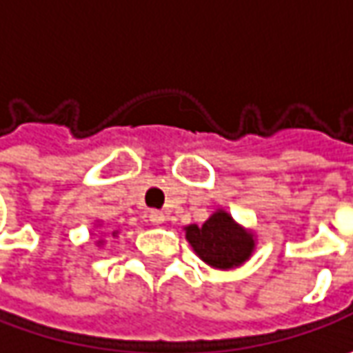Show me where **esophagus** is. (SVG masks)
Here are the masks:
<instances>
[{"mask_svg": "<svg viewBox=\"0 0 353 353\" xmlns=\"http://www.w3.org/2000/svg\"><path fill=\"white\" fill-rule=\"evenodd\" d=\"M149 222H151V224H155V225L163 224V222H165V214H163V212H159V210H151V212H149Z\"/></svg>", "mask_w": 353, "mask_h": 353, "instance_id": "1", "label": "esophagus"}]
</instances>
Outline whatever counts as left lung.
Wrapping results in <instances>:
<instances>
[{"label":"left lung","instance_id":"1","mask_svg":"<svg viewBox=\"0 0 353 353\" xmlns=\"http://www.w3.org/2000/svg\"><path fill=\"white\" fill-rule=\"evenodd\" d=\"M184 230L194 253L214 269L239 267L255 250V236L224 210L214 212L202 225H186Z\"/></svg>","mask_w":353,"mask_h":353}]
</instances>
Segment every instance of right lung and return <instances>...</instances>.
Returning a JSON list of instances; mask_svg holds the SVG:
<instances>
[{
    "mask_svg": "<svg viewBox=\"0 0 353 353\" xmlns=\"http://www.w3.org/2000/svg\"><path fill=\"white\" fill-rule=\"evenodd\" d=\"M114 234H116V232H114Z\"/></svg>",
    "mask_w": 353,
    "mask_h": 353,
    "instance_id": "add662e5",
    "label": "right lung"
}]
</instances>
